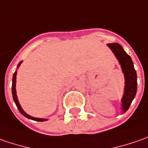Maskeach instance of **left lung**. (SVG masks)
<instances>
[{
    "label": "left lung",
    "instance_id": "left-lung-1",
    "mask_svg": "<svg viewBox=\"0 0 148 148\" xmlns=\"http://www.w3.org/2000/svg\"><path fill=\"white\" fill-rule=\"evenodd\" d=\"M107 46L112 50L120 62L125 77V94L122 99V110L124 113L130 108L137 92V74L131 57L119 43H110Z\"/></svg>",
    "mask_w": 148,
    "mask_h": 148
}]
</instances>
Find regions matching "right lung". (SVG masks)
Segmentation results:
<instances>
[{
    "mask_svg": "<svg viewBox=\"0 0 148 148\" xmlns=\"http://www.w3.org/2000/svg\"><path fill=\"white\" fill-rule=\"evenodd\" d=\"M22 63V61H20L18 64V67L20 65V64ZM16 74H17V72L15 71L14 72V74L13 75V80H12V95H13V99L14 101V102H15V105H16V106H17V108L19 110V112L22 114L23 115H24L25 117H27L28 119H30V120H36V121H40V122H42V121H45V120H47L46 119H40V118H34V117H32V116H30V115H28V114H26L24 111L23 110V109L21 108V106H20V105L18 103V98H17V95H16V90H15V84H16Z\"/></svg>",
    "mask_w": 148,
    "mask_h": 148,
    "instance_id": "obj_1",
    "label": "right lung"
}]
</instances>
